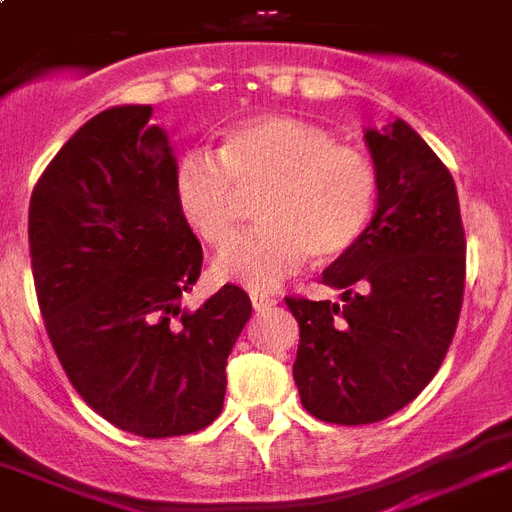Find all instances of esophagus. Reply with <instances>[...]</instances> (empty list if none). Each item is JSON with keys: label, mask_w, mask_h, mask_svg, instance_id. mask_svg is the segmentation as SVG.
<instances>
[{"label": "esophagus", "mask_w": 512, "mask_h": 512, "mask_svg": "<svg viewBox=\"0 0 512 512\" xmlns=\"http://www.w3.org/2000/svg\"><path fill=\"white\" fill-rule=\"evenodd\" d=\"M249 300H252V308H255V311H263V308H268L276 303V298H273V295H268V292H249Z\"/></svg>", "instance_id": "1"}]
</instances>
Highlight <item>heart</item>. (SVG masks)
I'll return each instance as SVG.
<instances>
[{"instance_id": "heart-1", "label": "heart", "mask_w": 512, "mask_h": 512, "mask_svg": "<svg viewBox=\"0 0 512 512\" xmlns=\"http://www.w3.org/2000/svg\"><path fill=\"white\" fill-rule=\"evenodd\" d=\"M260 193L263 230L212 260L217 282L255 292L279 287L311 252L319 260L349 252L376 212L378 174L365 152L282 115L244 120L222 134L217 152H187L174 169L179 214L212 247L239 230L241 198Z\"/></svg>"}]
</instances>
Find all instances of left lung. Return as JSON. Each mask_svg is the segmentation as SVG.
Instances as JSON below:
<instances>
[{
	"label": "left lung",
	"mask_w": 512,
	"mask_h": 512,
	"mask_svg": "<svg viewBox=\"0 0 512 512\" xmlns=\"http://www.w3.org/2000/svg\"><path fill=\"white\" fill-rule=\"evenodd\" d=\"M378 174L373 220L322 271L333 300L287 298L300 325V403L330 424H373L435 378L464 295V228L454 177L405 120L365 128Z\"/></svg>",
	"instance_id": "8db88e82"
}]
</instances>
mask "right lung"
Masks as SVG:
<instances>
[{
    "instance_id": "1",
    "label": "right lung",
    "mask_w": 512,
    "mask_h": 512,
    "mask_svg": "<svg viewBox=\"0 0 512 512\" xmlns=\"http://www.w3.org/2000/svg\"><path fill=\"white\" fill-rule=\"evenodd\" d=\"M150 104L109 107L58 150L29 204L45 330L77 395L117 429L174 438L209 427L252 314L236 284L182 308L204 252L174 201L169 134Z\"/></svg>"
}]
</instances>
